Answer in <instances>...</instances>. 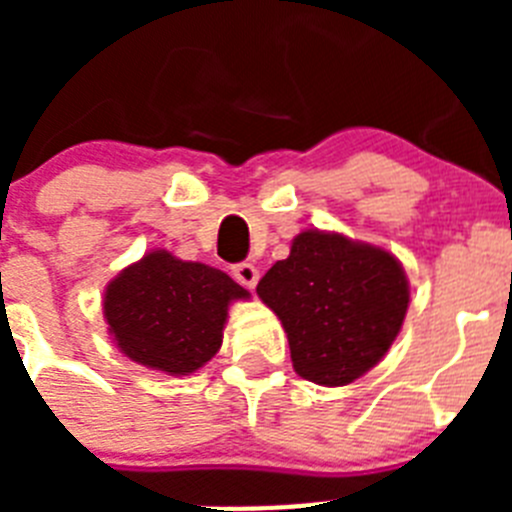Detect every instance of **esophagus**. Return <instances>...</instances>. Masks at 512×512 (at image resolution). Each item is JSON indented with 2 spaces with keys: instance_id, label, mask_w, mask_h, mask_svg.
<instances>
[{
  "instance_id": "34e87169",
  "label": "esophagus",
  "mask_w": 512,
  "mask_h": 512,
  "mask_svg": "<svg viewBox=\"0 0 512 512\" xmlns=\"http://www.w3.org/2000/svg\"><path fill=\"white\" fill-rule=\"evenodd\" d=\"M233 279L238 284H243V287L253 289L256 287V282H259V269L253 264H248V261H243V264H235L233 266Z\"/></svg>"
}]
</instances>
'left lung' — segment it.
<instances>
[{"label": "left lung", "mask_w": 512, "mask_h": 512, "mask_svg": "<svg viewBox=\"0 0 512 512\" xmlns=\"http://www.w3.org/2000/svg\"><path fill=\"white\" fill-rule=\"evenodd\" d=\"M256 292L287 330L295 372L325 387L369 372L390 351L410 302L392 253L320 230L297 235Z\"/></svg>", "instance_id": "obj_1"}]
</instances>
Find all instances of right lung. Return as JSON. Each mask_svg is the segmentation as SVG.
Wrapping results in <instances>:
<instances>
[{
	"mask_svg": "<svg viewBox=\"0 0 512 512\" xmlns=\"http://www.w3.org/2000/svg\"><path fill=\"white\" fill-rule=\"evenodd\" d=\"M246 297L225 271L151 251L107 284L104 318L128 359L166 374H192L223 343L230 302Z\"/></svg>",
	"mask_w": 512,
	"mask_h": 512,
	"instance_id": "1",
	"label": "right lung"
}]
</instances>
